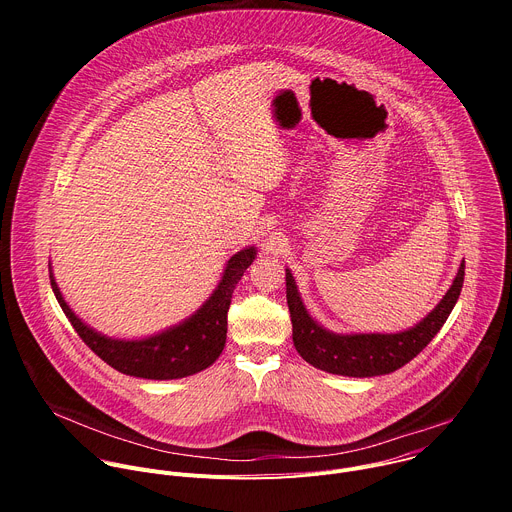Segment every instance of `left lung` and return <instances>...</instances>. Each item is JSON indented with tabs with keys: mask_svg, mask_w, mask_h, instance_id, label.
Returning <instances> with one entry per match:
<instances>
[{
	"mask_svg": "<svg viewBox=\"0 0 512 512\" xmlns=\"http://www.w3.org/2000/svg\"><path fill=\"white\" fill-rule=\"evenodd\" d=\"M464 285V263L437 304L417 326L399 334H334L324 330L304 308L294 275L285 269V294L291 318V336L300 356L312 367L342 377L389 375L415 358L446 324Z\"/></svg>",
	"mask_w": 512,
	"mask_h": 512,
	"instance_id": "left-lung-1",
	"label": "left lung"
}]
</instances>
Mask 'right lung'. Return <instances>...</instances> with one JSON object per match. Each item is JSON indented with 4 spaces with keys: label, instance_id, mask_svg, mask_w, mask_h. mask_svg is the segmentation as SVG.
Wrapping results in <instances>:
<instances>
[{
    "label": "right lung",
    "instance_id": "1",
    "mask_svg": "<svg viewBox=\"0 0 512 512\" xmlns=\"http://www.w3.org/2000/svg\"><path fill=\"white\" fill-rule=\"evenodd\" d=\"M255 255V247L233 255L227 263L221 283H218L212 296L192 318L162 334L143 340H113L95 332L66 306L52 273L50 285L72 328L77 330L83 342L99 358H103L109 367L139 379H182L204 371L221 356L227 342V312L231 306L233 289L243 277L245 269L253 263Z\"/></svg>",
    "mask_w": 512,
    "mask_h": 512
}]
</instances>
